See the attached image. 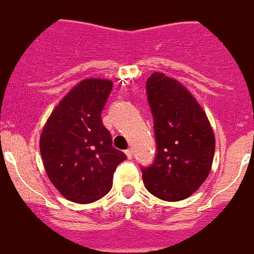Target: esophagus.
<instances>
[{"label":"esophagus","instance_id":"esophagus-1","mask_svg":"<svg viewBox=\"0 0 254 254\" xmlns=\"http://www.w3.org/2000/svg\"><path fill=\"white\" fill-rule=\"evenodd\" d=\"M126 155H127V157H128V159H132L133 151H132V149H131V148H128V149L126 151Z\"/></svg>","mask_w":254,"mask_h":254}]
</instances>
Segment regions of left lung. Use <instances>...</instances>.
I'll return each mask as SVG.
<instances>
[{
  "instance_id": "obj_1",
  "label": "left lung",
  "mask_w": 254,
  "mask_h": 254,
  "mask_svg": "<svg viewBox=\"0 0 254 254\" xmlns=\"http://www.w3.org/2000/svg\"><path fill=\"white\" fill-rule=\"evenodd\" d=\"M145 90L157 152L151 165L141 166L144 185L162 200L185 199L210 173L214 132L199 103L178 81L156 72Z\"/></svg>"
}]
</instances>
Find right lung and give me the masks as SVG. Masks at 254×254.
<instances>
[{
    "instance_id": "1",
    "label": "right lung",
    "mask_w": 254,
    "mask_h": 254,
    "mask_svg": "<svg viewBox=\"0 0 254 254\" xmlns=\"http://www.w3.org/2000/svg\"><path fill=\"white\" fill-rule=\"evenodd\" d=\"M111 89L109 80L80 82L52 111L40 136L48 178L74 203H92L106 195L117 166L127 159L113 147L101 117Z\"/></svg>"
}]
</instances>
